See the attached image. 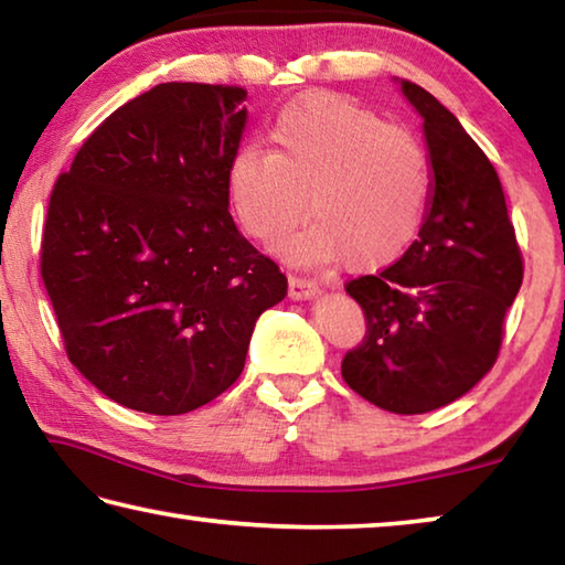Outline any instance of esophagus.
<instances>
[{"instance_id":"esophagus-1","label":"esophagus","mask_w":565,"mask_h":565,"mask_svg":"<svg viewBox=\"0 0 565 565\" xmlns=\"http://www.w3.org/2000/svg\"><path fill=\"white\" fill-rule=\"evenodd\" d=\"M321 294V286L311 279H303V276H289V296L294 301H306L313 299V296Z\"/></svg>"}]
</instances>
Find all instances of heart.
Wrapping results in <instances>:
<instances>
[{
    "label": "heart",
    "instance_id": "1",
    "mask_svg": "<svg viewBox=\"0 0 565 565\" xmlns=\"http://www.w3.org/2000/svg\"><path fill=\"white\" fill-rule=\"evenodd\" d=\"M269 141L271 149L238 147L226 167L228 206L256 242H279L306 209L317 224L279 244L296 264L343 259L353 271H371L414 242L431 171L408 131L339 94H309L279 111Z\"/></svg>",
    "mask_w": 565,
    "mask_h": 565
}]
</instances>
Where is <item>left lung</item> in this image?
<instances>
[{
	"label": "left lung",
	"mask_w": 565,
	"mask_h": 565,
	"mask_svg": "<svg viewBox=\"0 0 565 565\" xmlns=\"http://www.w3.org/2000/svg\"><path fill=\"white\" fill-rule=\"evenodd\" d=\"M398 87L424 119L431 191L408 252L347 284L366 337L343 356L341 376L374 406L408 416L451 404L489 374L523 262L489 157L434 94L406 79Z\"/></svg>",
	"instance_id": "obj_1"
}]
</instances>
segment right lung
Masks as SVG:
<instances>
[{"label": "right lung", "mask_w": 565, "mask_h": 565, "mask_svg": "<svg viewBox=\"0 0 565 565\" xmlns=\"http://www.w3.org/2000/svg\"><path fill=\"white\" fill-rule=\"evenodd\" d=\"M246 92L167 82L109 114L56 179L42 279L66 356L117 404L179 416L244 371L286 276L238 234L226 167Z\"/></svg>", "instance_id": "right-lung-1"}]
</instances>
